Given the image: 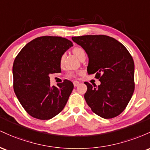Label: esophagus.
<instances>
[{"label":"esophagus","mask_w":150,"mask_h":150,"mask_svg":"<svg viewBox=\"0 0 150 150\" xmlns=\"http://www.w3.org/2000/svg\"><path fill=\"white\" fill-rule=\"evenodd\" d=\"M79 82L78 81H74V86H78L79 85Z\"/></svg>","instance_id":"34e87169"}]
</instances>
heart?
Instances as JSON below:
<instances>
[{
  "label": "heart",
  "instance_id": "1",
  "mask_svg": "<svg viewBox=\"0 0 150 150\" xmlns=\"http://www.w3.org/2000/svg\"><path fill=\"white\" fill-rule=\"evenodd\" d=\"M73 53H74V54L76 57H78V58H79L81 55L85 54V52H84V50L81 47L74 48L73 49ZM63 59H64V56H62L61 57V59H60V62H61V63L63 62ZM67 76H70V77H74V76H76V74H74V72L69 71L68 73V74H67Z\"/></svg>",
  "mask_w": 150,
  "mask_h": 150
}]
</instances>
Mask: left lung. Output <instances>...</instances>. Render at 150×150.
<instances>
[{"instance_id":"1","label":"left lung","mask_w":150,"mask_h":150,"mask_svg":"<svg viewBox=\"0 0 150 150\" xmlns=\"http://www.w3.org/2000/svg\"><path fill=\"white\" fill-rule=\"evenodd\" d=\"M88 56V74H94L100 84L85 82L84 98L91 110L103 118L119 115L127 107L134 90L133 59L126 47L107 35L72 37Z\"/></svg>"}]
</instances>
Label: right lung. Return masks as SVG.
I'll use <instances>...</instances> for the list:
<instances>
[{"label": "right lung", "instance_id": "1", "mask_svg": "<svg viewBox=\"0 0 150 150\" xmlns=\"http://www.w3.org/2000/svg\"><path fill=\"white\" fill-rule=\"evenodd\" d=\"M73 46L62 37L42 36L28 42L15 59L13 89L22 106L35 118L50 120L64 108L74 84L64 80L50 86V74L60 73V59Z\"/></svg>", "mask_w": 150, "mask_h": 150}]
</instances>
